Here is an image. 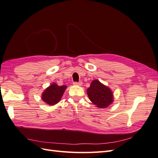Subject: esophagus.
Masks as SVG:
<instances>
[{"mask_svg":"<svg viewBox=\"0 0 158 158\" xmlns=\"http://www.w3.org/2000/svg\"><path fill=\"white\" fill-rule=\"evenodd\" d=\"M73 84L75 85H78V86H81V85H82L83 83H82L81 81H79V82H75Z\"/></svg>","mask_w":158,"mask_h":158,"instance_id":"1","label":"esophagus"}]
</instances>
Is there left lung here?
<instances>
[{
    "instance_id": "8db88e82",
    "label": "left lung",
    "mask_w": 158,
    "mask_h": 158,
    "mask_svg": "<svg viewBox=\"0 0 158 158\" xmlns=\"http://www.w3.org/2000/svg\"><path fill=\"white\" fill-rule=\"evenodd\" d=\"M87 94L91 102L100 109L107 108L114 101V94L111 89L95 79L87 89Z\"/></svg>"
}]
</instances>
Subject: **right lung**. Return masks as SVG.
<instances>
[{"mask_svg": "<svg viewBox=\"0 0 158 158\" xmlns=\"http://www.w3.org/2000/svg\"><path fill=\"white\" fill-rule=\"evenodd\" d=\"M66 89V85L59 86L56 83H52L44 90L41 95V99L47 105L54 106L61 99Z\"/></svg>", "mask_w": 158, "mask_h": 158, "instance_id": "1", "label": "right lung"}]
</instances>
